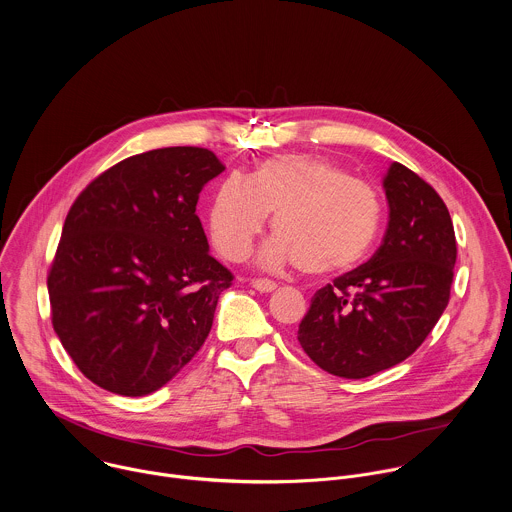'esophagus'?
Segmentation results:
<instances>
[{
	"label": "esophagus",
	"mask_w": 512,
	"mask_h": 512,
	"mask_svg": "<svg viewBox=\"0 0 512 512\" xmlns=\"http://www.w3.org/2000/svg\"><path fill=\"white\" fill-rule=\"evenodd\" d=\"M251 285H253L257 291H261V293H271V291H275V289H277V283H275V281H271V279H265V277L253 279V281H251Z\"/></svg>",
	"instance_id": "34e87169"
}]
</instances>
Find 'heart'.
<instances>
[{"label": "heart", "instance_id": "heart-1", "mask_svg": "<svg viewBox=\"0 0 512 512\" xmlns=\"http://www.w3.org/2000/svg\"><path fill=\"white\" fill-rule=\"evenodd\" d=\"M269 213L279 233L263 247L261 263L273 269L299 263L311 275L357 265L381 225L379 195L369 183L323 157H273L251 179L231 173L215 189L207 213L215 249L243 261Z\"/></svg>", "mask_w": 512, "mask_h": 512}]
</instances>
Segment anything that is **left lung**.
Masks as SVG:
<instances>
[{
    "label": "left lung",
    "mask_w": 512,
    "mask_h": 512,
    "mask_svg": "<svg viewBox=\"0 0 512 512\" xmlns=\"http://www.w3.org/2000/svg\"><path fill=\"white\" fill-rule=\"evenodd\" d=\"M389 223L377 253L319 289L297 339L323 371L365 379L411 357L451 299L457 239L441 195L393 163Z\"/></svg>",
    "instance_id": "obj_1"
}]
</instances>
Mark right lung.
Segmentation results:
<instances>
[{
  "instance_id": "right-lung-1",
  "label": "right lung",
  "mask_w": 512,
  "mask_h": 512,
  "mask_svg": "<svg viewBox=\"0 0 512 512\" xmlns=\"http://www.w3.org/2000/svg\"><path fill=\"white\" fill-rule=\"evenodd\" d=\"M225 165L203 147L127 157L73 201L47 275L51 325L97 387L143 397L203 347L233 273L195 213Z\"/></svg>"
}]
</instances>
